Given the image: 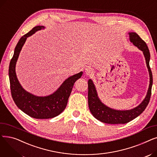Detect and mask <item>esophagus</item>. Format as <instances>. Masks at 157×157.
Returning a JSON list of instances; mask_svg holds the SVG:
<instances>
[{"label":"esophagus","mask_w":157,"mask_h":157,"mask_svg":"<svg viewBox=\"0 0 157 157\" xmlns=\"http://www.w3.org/2000/svg\"><path fill=\"white\" fill-rule=\"evenodd\" d=\"M85 73H86V75L91 76L94 75V70L91 67H86V69H85Z\"/></svg>","instance_id":"34e87169"}]
</instances>
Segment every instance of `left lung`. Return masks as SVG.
<instances>
[{"label":"left lung","mask_w":157,"mask_h":157,"mask_svg":"<svg viewBox=\"0 0 157 157\" xmlns=\"http://www.w3.org/2000/svg\"><path fill=\"white\" fill-rule=\"evenodd\" d=\"M130 40L143 52L146 65L150 74V85L146 96L143 101L136 108L126 111L115 110L104 105L99 99L95 85L92 79H89L88 85V106L93 116L103 123L109 124H125L139 116L146 109L150 102L153 85V76L150 67V53L149 49L144 41L136 32H129Z\"/></svg>","instance_id":"obj_1"}]
</instances>
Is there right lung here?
Instances as JSON below:
<instances>
[{
	"instance_id": "1",
	"label": "right lung",
	"mask_w": 157,
	"mask_h": 157,
	"mask_svg": "<svg viewBox=\"0 0 157 157\" xmlns=\"http://www.w3.org/2000/svg\"><path fill=\"white\" fill-rule=\"evenodd\" d=\"M42 29L43 26H36L25 34L16 44L9 68L10 88L13 99L18 108L29 117L36 119H48L59 115L67 105L74 84L80 78L83 72L70 76L64 81L61 86L53 94L46 97H38L25 90L16 77L15 67L21 49L29 36Z\"/></svg>"
}]
</instances>
